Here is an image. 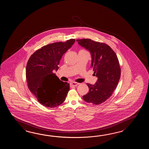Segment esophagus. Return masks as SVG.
<instances>
[{
    "label": "esophagus",
    "mask_w": 149,
    "mask_h": 149,
    "mask_svg": "<svg viewBox=\"0 0 149 149\" xmlns=\"http://www.w3.org/2000/svg\"><path fill=\"white\" fill-rule=\"evenodd\" d=\"M78 85H79V83H77V82H71L70 84V85L71 86H78Z\"/></svg>",
    "instance_id": "1"
}]
</instances>
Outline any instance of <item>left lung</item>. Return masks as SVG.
I'll list each match as a JSON object with an SVG mask.
<instances>
[{"instance_id": "1", "label": "left lung", "mask_w": 149, "mask_h": 149, "mask_svg": "<svg viewBox=\"0 0 149 149\" xmlns=\"http://www.w3.org/2000/svg\"><path fill=\"white\" fill-rule=\"evenodd\" d=\"M77 41L91 52V66L98 78L94 85L87 84L89 92L82 98L89 103L101 104L112 95L120 78V66L117 56L108 45L103 42L90 39H77Z\"/></svg>"}]
</instances>
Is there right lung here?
Returning <instances> with one entry per match:
<instances>
[{
    "label": "right lung",
    "instance_id": "obj_1",
    "mask_svg": "<svg viewBox=\"0 0 149 149\" xmlns=\"http://www.w3.org/2000/svg\"><path fill=\"white\" fill-rule=\"evenodd\" d=\"M74 42V39H71L45 45L29 59L26 67L29 89L45 107L55 108L65 100L70 85L60 80L53 71L58 69L62 56Z\"/></svg>",
    "mask_w": 149,
    "mask_h": 149
}]
</instances>
